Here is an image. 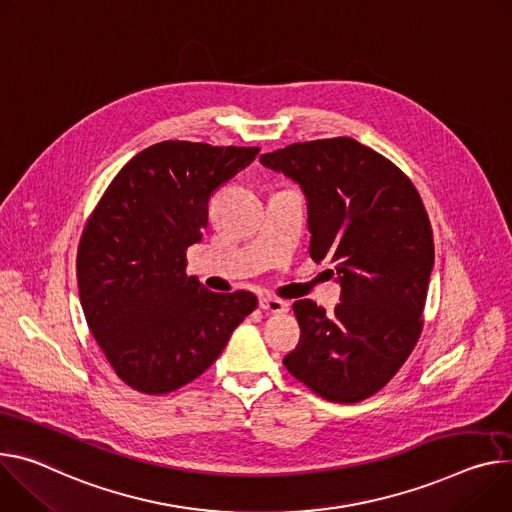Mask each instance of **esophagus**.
I'll use <instances>...</instances> for the list:
<instances>
[{"instance_id":"34e87169","label":"esophagus","mask_w":512,"mask_h":512,"mask_svg":"<svg viewBox=\"0 0 512 512\" xmlns=\"http://www.w3.org/2000/svg\"><path fill=\"white\" fill-rule=\"evenodd\" d=\"M259 308L269 312V314H282V312H288L290 304L284 302V300H277V298H261L259 300Z\"/></svg>"}]
</instances>
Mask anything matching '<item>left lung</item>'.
Wrapping results in <instances>:
<instances>
[{"instance_id":"obj_1","label":"left lung","mask_w":512,"mask_h":512,"mask_svg":"<svg viewBox=\"0 0 512 512\" xmlns=\"http://www.w3.org/2000/svg\"><path fill=\"white\" fill-rule=\"evenodd\" d=\"M265 167L300 183L308 200L310 257L335 263V314L294 302L300 341L284 357L290 374L331 402L380 392L423 331L435 261L433 230L412 181L355 138L294 143L265 153Z\"/></svg>"}]
</instances>
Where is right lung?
<instances>
[{"mask_svg": "<svg viewBox=\"0 0 512 512\" xmlns=\"http://www.w3.org/2000/svg\"><path fill=\"white\" fill-rule=\"evenodd\" d=\"M257 147L163 141L134 155L91 212L77 249L87 327L116 376L143 394L190 384L257 308L251 292L216 294L185 273L210 196Z\"/></svg>", "mask_w": 512, "mask_h": 512, "instance_id": "1", "label": "right lung"}]
</instances>
